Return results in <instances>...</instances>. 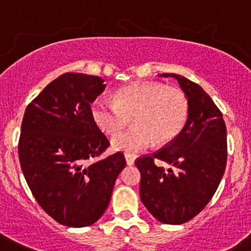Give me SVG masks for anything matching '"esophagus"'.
Here are the masks:
<instances>
[{"label":"esophagus","instance_id":"34e87169","mask_svg":"<svg viewBox=\"0 0 251 251\" xmlns=\"http://www.w3.org/2000/svg\"><path fill=\"white\" fill-rule=\"evenodd\" d=\"M125 159H126V164L127 165H133L135 164V155H132V154L130 153H125Z\"/></svg>","mask_w":251,"mask_h":251}]
</instances>
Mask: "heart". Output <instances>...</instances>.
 <instances>
[{"label":"heart","instance_id":"obj_1","mask_svg":"<svg viewBox=\"0 0 251 251\" xmlns=\"http://www.w3.org/2000/svg\"><path fill=\"white\" fill-rule=\"evenodd\" d=\"M92 118L107 135L123 130L132 118L135 127L115 135V151L138 153L158 143L173 142L183 130L189 115V100L178 87L160 82L133 83L120 88L114 100L100 97L93 102Z\"/></svg>","mask_w":251,"mask_h":251}]
</instances>
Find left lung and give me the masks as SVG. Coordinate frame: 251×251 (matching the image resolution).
<instances>
[{
    "instance_id": "obj_1",
    "label": "left lung",
    "mask_w": 251,
    "mask_h": 251,
    "mask_svg": "<svg viewBox=\"0 0 251 251\" xmlns=\"http://www.w3.org/2000/svg\"><path fill=\"white\" fill-rule=\"evenodd\" d=\"M175 77L189 100V115L182 132L151 155L135 164L141 173L142 203L158 221L181 225L199 214L211 201L227 163L226 125L210 96L193 81ZM155 161L169 165L163 168Z\"/></svg>"
}]
</instances>
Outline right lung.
Returning <instances> with one entry per match:
<instances>
[{"instance_id": "add662e5", "label": "right lung", "mask_w": 251, "mask_h": 251, "mask_svg": "<svg viewBox=\"0 0 251 251\" xmlns=\"http://www.w3.org/2000/svg\"><path fill=\"white\" fill-rule=\"evenodd\" d=\"M103 82L100 76L65 73L32 100L23 118L18 144L23 174L40 206L64 226L100 220L126 165L121 151L96 160L109 147L91 111Z\"/></svg>"}]
</instances>
